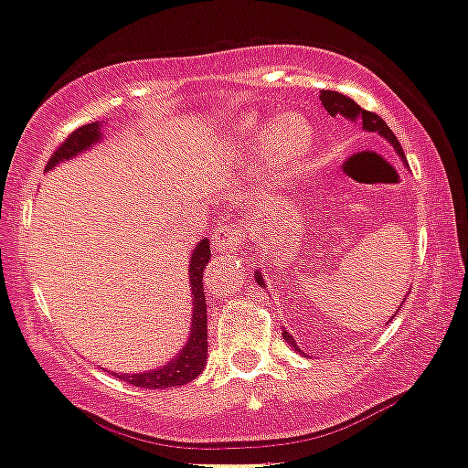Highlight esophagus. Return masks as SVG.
<instances>
[{"label": "esophagus", "instance_id": "esophagus-1", "mask_svg": "<svg viewBox=\"0 0 468 468\" xmlns=\"http://www.w3.org/2000/svg\"><path fill=\"white\" fill-rule=\"evenodd\" d=\"M244 242V230L239 224H221L217 233L212 235V247L217 253H235L239 244Z\"/></svg>", "mask_w": 468, "mask_h": 468}]
</instances>
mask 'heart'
Here are the masks:
<instances>
[{"label":"heart","instance_id":"b5f03b06","mask_svg":"<svg viewBox=\"0 0 468 468\" xmlns=\"http://www.w3.org/2000/svg\"><path fill=\"white\" fill-rule=\"evenodd\" d=\"M239 140H242L239 144L244 149H256L258 143L262 140L269 176L273 181H282V178L292 176L308 160L314 135L303 117L290 112V115L273 120L267 126V131H262L261 126L251 122L242 129Z\"/></svg>","mask_w":468,"mask_h":468}]
</instances>
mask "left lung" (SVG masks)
Here are the masks:
<instances>
[{
	"instance_id": "obj_1",
	"label": "left lung",
	"mask_w": 468,
	"mask_h": 468,
	"mask_svg": "<svg viewBox=\"0 0 468 468\" xmlns=\"http://www.w3.org/2000/svg\"><path fill=\"white\" fill-rule=\"evenodd\" d=\"M319 99H322L324 108L333 117L335 115H344V117H348V120H362V126H365L367 131H378L382 138H387L391 144H394L396 154H399L400 158L405 160V154H403V149H400L399 140H396V135L391 133V129L385 124V120H382L380 115H376V112H371V111H365V108L357 106L353 99L344 97L342 92H333V90H322V92H319ZM256 281L261 282V285H264V278H262L261 271H256ZM396 313H399V310H396ZM282 337H285L287 342H290L292 346L296 348V351H301V348L294 344V339H292L290 333H285V330H282Z\"/></svg>"
}]
</instances>
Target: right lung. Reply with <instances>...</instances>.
Masks as SVG:
<instances>
[{"label": "right lung", "mask_w": 468, "mask_h": 468, "mask_svg": "<svg viewBox=\"0 0 468 468\" xmlns=\"http://www.w3.org/2000/svg\"><path fill=\"white\" fill-rule=\"evenodd\" d=\"M99 140H101V131H99L97 122L79 126L77 131H72L65 138V143L56 146L54 155L47 163V169L56 167L60 160L74 158V155L86 151L90 144L99 143ZM207 261H210V242L201 239L190 261V290L192 296H195V301H192L195 308H192V328L186 348L172 362H167L163 369L146 371V374H124L120 376L122 380L131 382L135 387H144V389H165V387L186 385V382L195 380L204 371L207 360V310L204 294V269L207 267Z\"/></svg>", "instance_id": "obj_1"}]
</instances>
